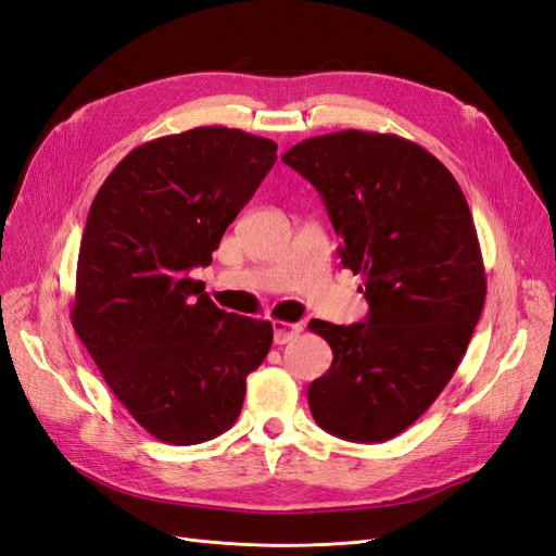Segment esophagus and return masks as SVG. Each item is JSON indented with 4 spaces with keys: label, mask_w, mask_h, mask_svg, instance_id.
<instances>
[{
    "label": "esophagus",
    "mask_w": 556,
    "mask_h": 556,
    "mask_svg": "<svg viewBox=\"0 0 556 556\" xmlns=\"http://www.w3.org/2000/svg\"><path fill=\"white\" fill-rule=\"evenodd\" d=\"M304 331V327H301L299 323H282V319H274V343L276 345H285L294 341L296 336Z\"/></svg>",
    "instance_id": "34e87169"
}]
</instances>
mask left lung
<instances>
[{
	"instance_id": "8db88e82",
	"label": "left lung",
	"mask_w": 556,
	"mask_h": 556,
	"mask_svg": "<svg viewBox=\"0 0 556 556\" xmlns=\"http://www.w3.org/2000/svg\"><path fill=\"white\" fill-rule=\"evenodd\" d=\"M282 162L323 197L341 262L362 274L368 301L364 323L311 319L333 352L308 387L311 413L339 439L390 441L445 390L484 306L466 197L439 160L394 134H325Z\"/></svg>"
}]
</instances>
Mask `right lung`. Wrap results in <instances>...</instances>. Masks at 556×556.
Returning a JSON list of instances; mask_svg holds the SVG:
<instances>
[{
	"mask_svg": "<svg viewBox=\"0 0 556 556\" xmlns=\"http://www.w3.org/2000/svg\"><path fill=\"white\" fill-rule=\"evenodd\" d=\"M276 150L241 129L172 134L134 148L90 206L72 325L117 401L162 443L227 431L271 350V323L220 311L190 271L213 262Z\"/></svg>",
	"mask_w": 556,
	"mask_h": 556,
	"instance_id": "right-lung-1",
	"label": "right lung"
}]
</instances>
